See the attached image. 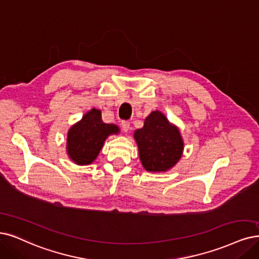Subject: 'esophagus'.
<instances>
[{"instance_id":"1","label":"esophagus","mask_w":259,"mask_h":259,"mask_svg":"<svg viewBox=\"0 0 259 259\" xmlns=\"http://www.w3.org/2000/svg\"><path fill=\"white\" fill-rule=\"evenodd\" d=\"M121 128L124 132H128L130 129V121L128 120H122L121 121Z\"/></svg>"}]
</instances>
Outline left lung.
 <instances>
[{
	"instance_id": "left-lung-1",
	"label": "left lung",
	"mask_w": 259,
	"mask_h": 259,
	"mask_svg": "<svg viewBox=\"0 0 259 259\" xmlns=\"http://www.w3.org/2000/svg\"><path fill=\"white\" fill-rule=\"evenodd\" d=\"M140 159L149 171H165L173 167L183 154L184 143L178 129L169 124L159 111L145 119L144 127L135 132Z\"/></svg>"
}]
</instances>
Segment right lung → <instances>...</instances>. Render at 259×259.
<instances>
[{
  "label": "right lung",
  "mask_w": 259,
  "mask_h": 259,
  "mask_svg": "<svg viewBox=\"0 0 259 259\" xmlns=\"http://www.w3.org/2000/svg\"><path fill=\"white\" fill-rule=\"evenodd\" d=\"M118 131L115 124L102 121L99 110L93 109L68 131V155L76 164H91L97 158L105 139Z\"/></svg>",
  "instance_id": "add662e5"
}]
</instances>
